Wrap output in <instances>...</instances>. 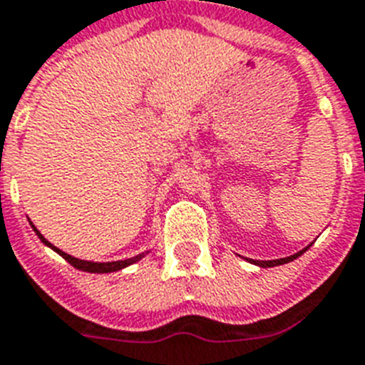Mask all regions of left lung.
Masks as SVG:
<instances>
[{
  "instance_id": "8db88e82",
  "label": "left lung",
  "mask_w": 365,
  "mask_h": 365,
  "mask_svg": "<svg viewBox=\"0 0 365 365\" xmlns=\"http://www.w3.org/2000/svg\"><path fill=\"white\" fill-rule=\"evenodd\" d=\"M308 250V247L302 250H299L297 255H291V257L287 258H277V260H250L252 264H257V266H260V268H274V266H282V264H287L291 262V260H294V258H299L302 252H306Z\"/></svg>"
}]
</instances>
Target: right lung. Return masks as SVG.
Segmentation results:
<instances>
[{
  "instance_id": "1",
  "label": "right lung",
  "mask_w": 365,
  "mask_h": 365,
  "mask_svg": "<svg viewBox=\"0 0 365 365\" xmlns=\"http://www.w3.org/2000/svg\"><path fill=\"white\" fill-rule=\"evenodd\" d=\"M30 226H32V230L36 232V235L41 239V243L47 245L49 249H53L57 255H61V257L65 258L66 262L72 264L76 269H82V272H90V274H110V272H118V269L122 268H128V266H132V264H135L138 260H141V258L145 257L147 252H141V255H138V257H132V258H126V260H115V262H91V260H80V258H74L71 257V255H66V252H63L61 249H57L55 245H51L49 241H47L43 235H41L40 232H38V227L30 222Z\"/></svg>"
}]
</instances>
